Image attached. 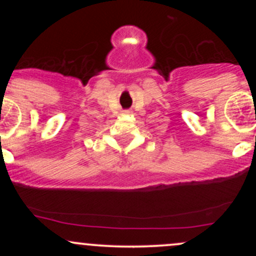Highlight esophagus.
<instances>
[{
  "instance_id": "1",
  "label": "esophagus",
  "mask_w": 256,
  "mask_h": 256,
  "mask_svg": "<svg viewBox=\"0 0 256 256\" xmlns=\"http://www.w3.org/2000/svg\"><path fill=\"white\" fill-rule=\"evenodd\" d=\"M124 113H126V114H128V113H130V110H124Z\"/></svg>"
}]
</instances>
